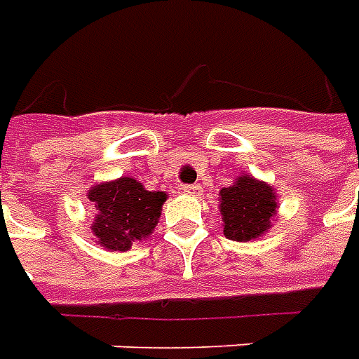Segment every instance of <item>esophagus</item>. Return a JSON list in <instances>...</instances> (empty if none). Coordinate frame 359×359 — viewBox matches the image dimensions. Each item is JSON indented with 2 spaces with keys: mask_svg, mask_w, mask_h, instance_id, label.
Segmentation results:
<instances>
[{
  "mask_svg": "<svg viewBox=\"0 0 359 359\" xmlns=\"http://www.w3.org/2000/svg\"><path fill=\"white\" fill-rule=\"evenodd\" d=\"M200 190H202L200 184H184V187H180V192H182V194H187V196H198V194H200Z\"/></svg>",
  "mask_w": 359,
  "mask_h": 359,
  "instance_id": "obj_1",
  "label": "esophagus"
}]
</instances>
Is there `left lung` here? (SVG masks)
Masks as SVG:
<instances>
[{
  "mask_svg": "<svg viewBox=\"0 0 359 359\" xmlns=\"http://www.w3.org/2000/svg\"><path fill=\"white\" fill-rule=\"evenodd\" d=\"M278 208L274 187L243 172L231 187L219 190L223 235L239 243L260 239L270 231Z\"/></svg>",
  "mask_w": 359,
  "mask_h": 359,
  "instance_id": "left-lung-1",
  "label": "left lung"
}]
</instances>
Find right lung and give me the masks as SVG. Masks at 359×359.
Wrapping results in <instances>:
<instances>
[{
    "label": "right lung",
    "instance_id": "obj_1",
    "mask_svg": "<svg viewBox=\"0 0 359 359\" xmlns=\"http://www.w3.org/2000/svg\"><path fill=\"white\" fill-rule=\"evenodd\" d=\"M87 198L97 212L91 223L95 243L110 252H122L154 233L167 192H151L140 180L120 177L97 182L89 188Z\"/></svg>",
    "mask_w": 359,
    "mask_h": 359
}]
</instances>
